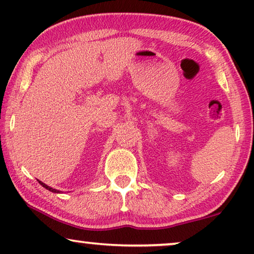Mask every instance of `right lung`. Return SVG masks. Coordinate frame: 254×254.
Masks as SVG:
<instances>
[{"mask_svg": "<svg viewBox=\"0 0 254 254\" xmlns=\"http://www.w3.org/2000/svg\"><path fill=\"white\" fill-rule=\"evenodd\" d=\"M38 182H39V180H38ZM39 184L43 187H45V189L46 190H51V192H53V193H60V190H55V189H52V187H50V186H47L46 184H44L43 182H39Z\"/></svg>", "mask_w": 254, "mask_h": 254, "instance_id": "1", "label": "right lung"}]
</instances>
